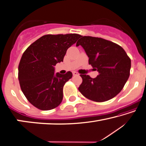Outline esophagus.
I'll return each mask as SVG.
<instances>
[{
  "label": "esophagus",
  "instance_id": "1",
  "mask_svg": "<svg viewBox=\"0 0 146 146\" xmlns=\"http://www.w3.org/2000/svg\"><path fill=\"white\" fill-rule=\"evenodd\" d=\"M73 75L74 76H75V75H79V73H78L77 72H76V71H73Z\"/></svg>",
  "mask_w": 146,
  "mask_h": 146
}]
</instances>
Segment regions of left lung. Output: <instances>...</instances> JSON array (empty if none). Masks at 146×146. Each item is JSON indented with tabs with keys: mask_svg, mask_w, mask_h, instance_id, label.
Listing matches in <instances>:
<instances>
[{
	"mask_svg": "<svg viewBox=\"0 0 146 146\" xmlns=\"http://www.w3.org/2000/svg\"><path fill=\"white\" fill-rule=\"evenodd\" d=\"M83 48L88 63L98 71L94 79L80 75V92L91 100L102 102L112 99L122 90L130 75L131 60L120 46L106 39L82 36L76 46Z\"/></svg>",
	"mask_w": 146,
	"mask_h": 146,
	"instance_id": "left-lung-1",
	"label": "left lung"
}]
</instances>
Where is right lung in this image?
Segmentation results:
<instances>
[{
    "label": "right lung",
    "instance_id": "obj_1",
    "mask_svg": "<svg viewBox=\"0 0 146 146\" xmlns=\"http://www.w3.org/2000/svg\"><path fill=\"white\" fill-rule=\"evenodd\" d=\"M78 34L46 35L29 46L18 67L21 90L30 103L41 110L58 107L63 99V88L71 79L68 71L55 73L56 64L63 62L67 49L77 42Z\"/></svg>",
    "mask_w": 146,
    "mask_h": 146
}]
</instances>
